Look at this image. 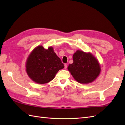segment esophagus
Wrapping results in <instances>:
<instances>
[{
	"mask_svg": "<svg viewBox=\"0 0 125 125\" xmlns=\"http://www.w3.org/2000/svg\"><path fill=\"white\" fill-rule=\"evenodd\" d=\"M67 68V64H64V69H66Z\"/></svg>",
	"mask_w": 125,
	"mask_h": 125,
	"instance_id": "34e87169",
	"label": "esophagus"
}]
</instances>
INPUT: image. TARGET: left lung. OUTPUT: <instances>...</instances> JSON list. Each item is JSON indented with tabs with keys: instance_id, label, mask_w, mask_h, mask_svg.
Returning <instances> with one entry per match:
<instances>
[{
	"instance_id": "left-lung-1",
	"label": "left lung",
	"mask_w": 125,
	"mask_h": 125,
	"mask_svg": "<svg viewBox=\"0 0 125 125\" xmlns=\"http://www.w3.org/2000/svg\"><path fill=\"white\" fill-rule=\"evenodd\" d=\"M73 62L69 65L68 70L78 83H91L99 75L100 64L91 52L78 50L73 54Z\"/></svg>"
}]
</instances>
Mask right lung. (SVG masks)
I'll list each match as a JSON object with an SVG mask.
<instances>
[{"label": "right lung", "mask_w": 125, "mask_h": 125, "mask_svg": "<svg viewBox=\"0 0 125 125\" xmlns=\"http://www.w3.org/2000/svg\"><path fill=\"white\" fill-rule=\"evenodd\" d=\"M64 67L52 47H49L47 49L42 46L35 47L26 62V70L29 77L40 84L52 81L58 71Z\"/></svg>", "instance_id": "obj_1"}]
</instances>
